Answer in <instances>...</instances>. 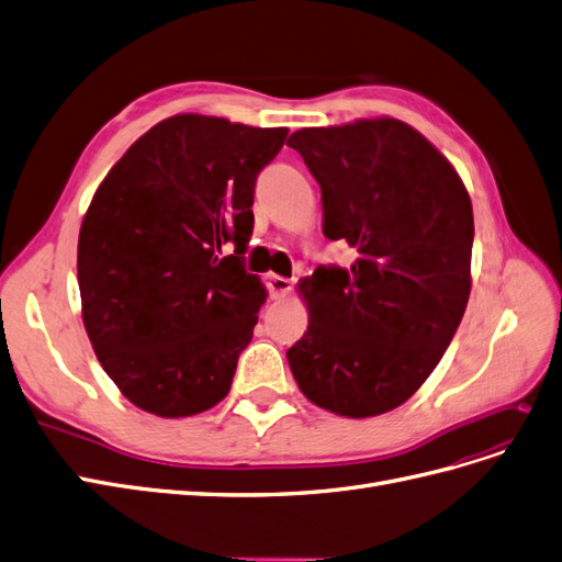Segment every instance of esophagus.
Returning <instances> with one entry per match:
<instances>
[{
    "instance_id": "34e87169",
    "label": "esophagus",
    "mask_w": 562,
    "mask_h": 562,
    "mask_svg": "<svg viewBox=\"0 0 562 562\" xmlns=\"http://www.w3.org/2000/svg\"><path fill=\"white\" fill-rule=\"evenodd\" d=\"M267 288H269V295H271V297H274V300H281V297H285V295H291V291H293V281H291V279H285V277L271 274V277L267 279Z\"/></svg>"
}]
</instances>
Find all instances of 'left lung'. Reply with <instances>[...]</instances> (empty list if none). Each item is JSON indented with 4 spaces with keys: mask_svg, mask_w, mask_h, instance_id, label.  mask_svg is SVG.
<instances>
[{
    "mask_svg": "<svg viewBox=\"0 0 562 562\" xmlns=\"http://www.w3.org/2000/svg\"><path fill=\"white\" fill-rule=\"evenodd\" d=\"M321 184L323 234L356 250L349 269L300 281L310 326L288 349L300 391L342 417H375L424 384L471 293L473 211L454 166L391 116L300 128Z\"/></svg>",
    "mask_w": 562,
    "mask_h": 562,
    "instance_id": "obj_1",
    "label": "left lung"
}]
</instances>
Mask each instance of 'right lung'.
<instances>
[{
    "instance_id": "add662e5",
    "label": "right lung",
    "mask_w": 562,
    "mask_h": 562,
    "mask_svg": "<svg viewBox=\"0 0 562 562\" xmlns=\"http://www.w3.org/2000/svg\"><path fill=\"white\" fill-rule=\"evenodd\" d=\"M285 135L176 114L98 184L77 246L81 318L100 366L140 411L190 417L229 394L267 300L241 260L255 178ZM227 240L235 255L217 259Z\"/></svg>"
}]
</instances>
